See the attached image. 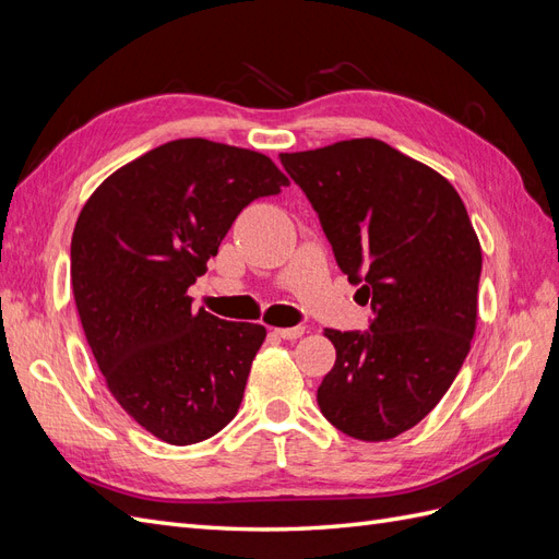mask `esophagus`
Here are the masks:
<instances>
[{
	"label": "esophagus",
	"instance_id": "34e87169",
	"mask_svg": "<svg viewBox=\"0 0 559 559\" xmlns=\"http://www.w3.org/2000/svg\"><path fill=\"white\" fill-rule=\"evenodd\" d=\"M302 333H306V326H294V329H275V335L284 337V341H296V337H300Z\"/></svg>",
	"mask_w": 559,
	"mask_h": 559
}]
</instances>
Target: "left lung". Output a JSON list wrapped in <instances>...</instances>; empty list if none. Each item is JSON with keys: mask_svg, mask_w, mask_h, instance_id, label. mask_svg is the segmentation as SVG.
Returning <instances> with one entry per match:
<instances>
[{"mask_svg": "<svg viewBox=\"0 0 559 559\" xmlns=\"http://www.w3.org/2000/svg\"><path fill=\"white\" fill-rule=\"evenodd\" d=\"M306 191L370 331L324 335L335 364L317 403L335 429L389 441L413 429L450 384L478 321L483 251L454 186L373 138L280 154Z\"/></svg>", "mask_w": 559, "mask_h": 559, "instance_id": "8db88e82", "label": "left lung"}]
</instances>
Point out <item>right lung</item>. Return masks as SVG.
Wrapping results in <instances>:
<instances>
[{"label":"right lung","mask_w":559,"mask_h":559,"mask_svg":"<svg viewBox=\"0 0 559 559\" xmlns=\"http://www.w3.org/2000/svg\"><path fill=\"white\" fill-rule=\"evenodd\" d=\"M286 183L259 151L175 140L118 167L76 218L83 333L111 396L165 443L205 441L240 408L265 326L193 312L189 286L235 216Z\"/></svg>","instance_id":"1"}]
</instances>
